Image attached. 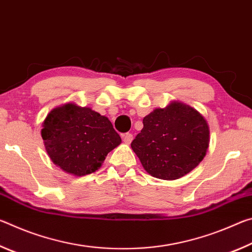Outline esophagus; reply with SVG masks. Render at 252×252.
Here are the masks:
<instances>
[{
  "label": "esophagus",
  "instance_id": "1",
  "mask_svg": "<svg viewBox=\"0 0 252 252\" xmlns=\"http://www.w3.org/2000/svg\"><path fill=\"white\" fill-rule=\"evenodd\" d=\"M132 140H133V134L132 133H126L123 135V142L126 144H130Z\"/></svg>",
  "mask_w": 252,
  "mask_h": 252
}]
</instances>
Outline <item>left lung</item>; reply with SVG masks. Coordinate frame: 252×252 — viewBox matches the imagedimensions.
Instances as JSON below:
<instances>
[{"instance_id":"1","label":"left lung","mask_w":252,"mask_h":252,"mask_svg":"<svg viewBox=\"0 0 252 252\" xmlns=\"http://www.w3.org/2000/svg\"><path fill=\"white\" fill-rule=\"evenodd\" d=\"M209 147V126L197 110L179 102L156 109L143 119L132 150L151 176L174 180L202 161Z\"/></svg>"}]
</instances>
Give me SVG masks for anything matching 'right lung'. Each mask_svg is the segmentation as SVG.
I'll list each match as a JSON object with an SVG mask.
<instances>
[{
	"label": "right lung",
	"mask_w": 252,
	"mask_h": 252,
	"mask_svg": "<svg viewBox=\"0 0 252 252\" xmlns=\"http://www.w3.org/2000/svg\"><path fill=\"white\" fill-rule=\"evenodd\" d=\"M41 134L53 163L78 177L95 172L121 143L108 118L73 103L51 111Z\"/></svg>",
	"instance_id": "add662e5"
}]
</instances>
